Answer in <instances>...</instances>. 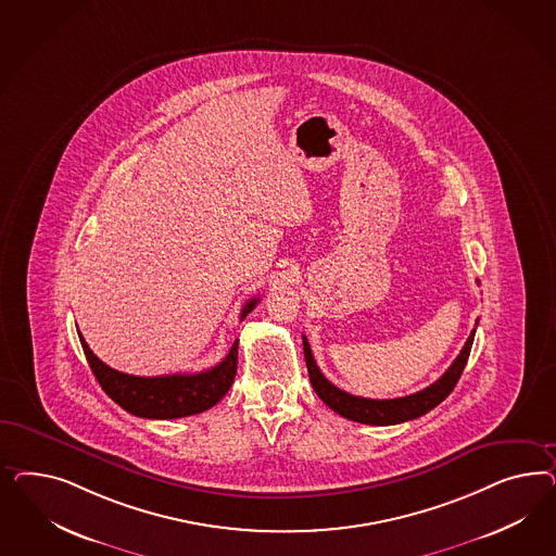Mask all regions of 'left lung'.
Wrapping results in <instances>:
<instances>
[{
  "instance_id": "1",
  "label": "left lung",
  "mask_w": 556,
  "mask_h": 556,
  "mask_svg": "<svg viewBox=\"0 0 556 556\" xmlns=\"http://www.w3.org/2000/svg\"><path fill=\"white\" fill-rule=\"evenodd\" d=\"M475 326H477V321H475ZM472 338H475V330H472L471 337L467 338V342H465L463 351L456 356L455 363L430 388L421 389L418 393H412V395H405V397H397V400L356 397V395H351V393L338 389L337 386H332L318 369L305 337H303V354H305V365H307L312 388L330 409H334L346 420L370 424V426H391V424H402V421L420 418L451 395V391L455 389L460 375H463V369L469 361Z\"/></svg>"
}]
</instances>
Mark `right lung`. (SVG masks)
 Masks as SVG:
<instances>
[{"instance_id":"add662e5","label":"right lung","mask_w":556,"mask_h":556,"mask_svg":"<svg viewBox=\"0 0 556 556\" xmlns=\"http://www.w3.org/2000/svg\"><path fill=\"white\" fill-rule=\"evenodd\" d=\"M258 303V298L242 307L240 320H244ZM79 332V330H77ZM87 363L93 370L101 389L126 412L138 418L149 420H175L193 414H202L214 407L232 388L238 365V340H235L230 353L212 369L202 372H177L161 377H136L128 372L108 367L101 363L93 351L87 346L79 334Z\"/></svg>"}]
</instances>
